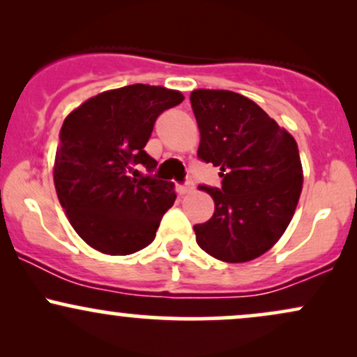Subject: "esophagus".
Listing matches in <instances>:
<instances>
[{"label":"esophagus","mask_w":357,"mask_h":357,"mask_svg":"<svg viewBox=\"0 0 357 357\" xmlns=\"http://www.w3.org/2000/svg\"><path fill=\"white\" fill-rule=\"evenodd\" d=\"M192 188H195V184H192V181H186V183H181V184H176V191H178L179 195H186V192L192 191Z\"/></svg>","instance_id":"1"}]
</instances>
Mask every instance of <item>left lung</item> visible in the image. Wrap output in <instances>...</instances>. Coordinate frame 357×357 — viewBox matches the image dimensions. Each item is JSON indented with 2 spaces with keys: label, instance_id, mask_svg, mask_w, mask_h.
<instances>
[{
  "label": "left lung",
  "instance_id": "left-lung-1",
  "mask_svg": "<svg viewBox=\"0 0 357 357\" xmlns=\"http://www.w3.org/2000/svg\"><path fill=\"white\" fill-rule=\"evenodd\" d=\"M198 158L220 167L221 186L202 184L215 202L196 241L218 260L241 264L264 255L289 227L302 191L296 139L253 100L230 90H195Z\"/></svg>",
  "mask_w": 357,
  "mask_h": 357
}]
</instances>
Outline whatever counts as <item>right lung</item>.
I'll return each mask as SVG.
<instances>
[{
	"instance_id": "1",
	"label": "right lung",
	"mask_w": 357,
	"mask_h": 357,
	"mask_svg": "<svg viewBox=\"0 0 357 357\" xmlns=\"http://www.w3.org/2000/svg\"><path fill=\"white\" fill-rule=\"evenodd\" d=\"M183 99L176 90L127 85L92 97L63 121L53 181L73 230L92 248L130 255L154 240L176 192L151 174L158 162L144 147L155 119Z\"/></svg>"
}]
</instances>
